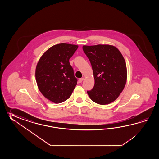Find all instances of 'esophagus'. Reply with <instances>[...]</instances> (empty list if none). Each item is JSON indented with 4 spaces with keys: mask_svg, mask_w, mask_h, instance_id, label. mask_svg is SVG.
I'll return each mask as SVG.
<instances>
[{
    "mask_svg": "<svg viewBox=\"0 0 159 159\" xmlns=\"http://www.w3.org/2000/svg\"><path fill=\"white\" fill-rule=\"evenodd\" d=\"M84 80V78H80V79H79V81H79V82H80V83H82V82Z\"/></svg>",
    "mask_w": 159,
    "mask_h": 159,
    "instance_id": "obj_1",
    "label": "esophagus"
}]
</instances>
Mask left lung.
I'll return each mask as SVG.
<instances>
[{
	"label": "left lung",
	"mask_w": 159,
	"mask_h": 159,
	"mask_svg": "<svg viewBox=\"0 0 159 159\" xmlns=\"http://www.w3.org/2000/svg\"><path fill=\"white\" fill-rule=\"evenodd\" d=\"M82 49L91 63L94 77V86L87 91L89 97L99 105L114 101L126 84L127 73L125 58L112 45H84Z\"/></svg>",
	"instance_id": "left-lung-1"
}]
</instances>
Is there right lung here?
<instances>
[{
    "label": "right lung",
    "instance_id": "add662e5",
    "mask_svg": "<svg viewBox=\"0 0 159 159\" xmlns=\"http://www.w3.org/2000/svg\"><path fill=\"white\" fill-rule=\"evenodd\" d=\"M78 47L72 44H56L48 49L37 63L35 76L39 89L55 103L67 100L77 85V79L69 59Z\"/></svg>",
    "mask_w": 159,
    "mask_h": 159
}]
</instances>
